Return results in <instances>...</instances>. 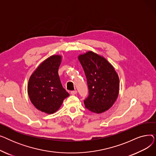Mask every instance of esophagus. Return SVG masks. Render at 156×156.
<instances>
[{
  "label": "esophagus",
  "instance_id": "1",
  "mask_svg": "<svg viewBox=\"0 0 156 156\" xmlns=\"http://www.w3.org/2000/svg\"><path fill=\"white\" fill-rule=\"evenodd\" d=\"M77 94V91L76 90H73V91H71V94L74 95H76Z\"/></svg>",
  "mask_w": 156,
  "mask_h": 156
}]
</instances>
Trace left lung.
Segmentation results:
<instances>
[{
	"instance_id": "1",
	"label": "left lung",
	"mask_w": 156,
	"mask_h": 156,
	"mask_svg": "<svg viewBox=\"0 0 156 156\" xmlns=\"http://www.w3.org/2000/svg\"><path fill=\"white\" fill-rule=\"evenodd\" d=\"M87 77L89 95L84 101L90 111L101 114L109 110L119 95V80L113 66L105 57L89 51L78 56Z\"/></svg>"
}]
</instances>
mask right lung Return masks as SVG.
Here are the masks:
<instances>
[{
    "label": "right lung",
    "instance_id": "add662e5",
    "mask_svg": "<svg viewBox=\"0 0 156 156\" xmlns=\"http://www.w3.org/2000/svg\"><path fill=\"white\" fill-rule=\"evenodd\" d=\"M61 55H51L41 63L30 76L28 94L31 102L39 111L51 114L59 110L69 94L61 83L58 69Z\"/></svg>",
    "mask_w": 156,
    "mask_h": 156
}]
</instances>
